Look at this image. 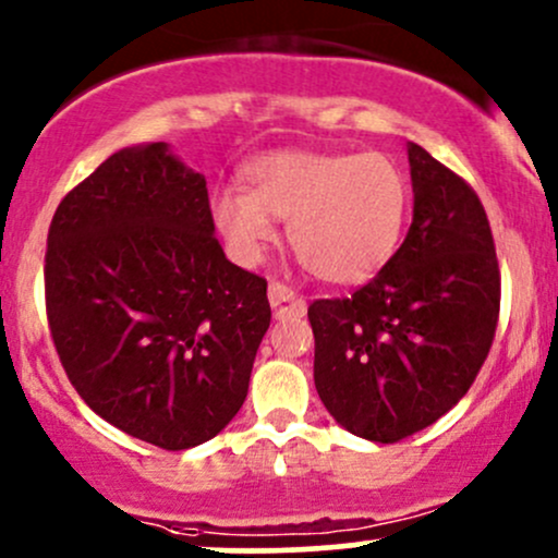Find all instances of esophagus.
<instances>
[{
    "label": "esophagus",
    "instance_id": "esophagus-1",
    "mask_svg": "<svg viewBox=\"0 0 558 558\" xmlns=\"http://www.w3.org/2000/svg\"><path fill=\"white\" fill-rule=\"evenodd\" d=\"M269 307H272L275 317H289V315H304L307 312V302H304L302 293L289 289L280 280H269Z\"/></svg>",
    "mask_w": 558,
    "mask_h": 558
}]
</instances>
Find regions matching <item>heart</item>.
Segmentation results:
<instances>
[{
	"label": "heart",
	"mask_w": 558,
	"mask_h": 558,
	"mask_svg": "<svg viewBox=\"0 0 558 558\" xmlns=\"http://www.w3.org/2000/svg\"><path fill=\"white\" fill-rule=\"evenodd\" d=\"M243 190L214 198V225L241 265H254L286 222L293 254L315 278L352 286L373 278L402 238L405 169L387 153L275 150L241 169Z\"/></svg>",
	"instance_id": "obj_1"
}]
</instances>
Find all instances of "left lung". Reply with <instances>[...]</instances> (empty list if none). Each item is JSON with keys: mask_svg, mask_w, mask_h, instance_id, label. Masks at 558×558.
Here are the masks:
<instances>
[{"mask_svg": "<svg viewBox=\"0 0 558 558\" xmlns=\"http://www.w3.org/2000/svg\"><path fill=\"white\" fill-rule=\"evenodd\" d=\"M413 222L378 275L317 299L315 387L347 432L400 442L466 395L500 315V267L485 206L461 174L408 145Z\"/></svg>", "mask_w": 558, "mask_h": 558, "instance_id": "obj_1", "label": "left lung"}]
</instances>
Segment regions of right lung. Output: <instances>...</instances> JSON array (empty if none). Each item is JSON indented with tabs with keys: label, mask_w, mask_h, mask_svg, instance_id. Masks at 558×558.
<instances>
[{
	"label": "right lung",
	"mask_w": 558,
	"mask_h": 558,
	"mask_svg": "<svg viewBox=\"0 0 558 558\" xmlns=\"http://www.w3.org/2000/svg\"><path fill=\"white\" fill-rule=\"evenodd\" d=\"M45 304L65 376L100 418L187 450L246 400L267 280L214 235L206 180L167 143L106 158L47 232Z\"/></svg>",
	"instance_id": "right-lung-1"
}]
</instances>
